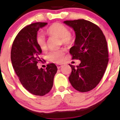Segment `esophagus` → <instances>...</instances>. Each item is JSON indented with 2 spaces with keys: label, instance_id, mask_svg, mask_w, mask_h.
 <instances>
[{
  "label": "esophagus",
  "instance_id": "34e87169",
  "mask_svg": "<svg viewBox=\"0 0 120 120\" xmlns=\"http://www.w3.org/2000/svg\"><path fill=\"white\" fill-rule=\"evenodd\" d=\"M57 67L58 69H60V68H61V67H62V65L60 64H57Z\"/></svg>",
  "mask_w": 120,
  "mask_h": 120
}]
</instances>
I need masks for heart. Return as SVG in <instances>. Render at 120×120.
<instances>
[{
  "instance_id": "heart-1",
  "label": "heart",
  "mask_w": 120,
  "mask_h": 120,
  "mask_svg": "<svg viewBox=\"0 0 120 120\" xmlns=\"http://www.w3.org/2000/svg\"><path fill=\"white\" fill-rule=\"evenodd\" d=\"M47 33L50 36L59 37L60 43L65 45L72 44L75 40V34L69 31L66 26L60 23H54L50 25L47 30ZM36 42L42 51L46 50V40L44 35L41 32H38L37 34ZM64 54L65 51L63 49L53 50L48 54L47 59L54 63H61L63 60Z\"/></svg>"
}]
</instances>
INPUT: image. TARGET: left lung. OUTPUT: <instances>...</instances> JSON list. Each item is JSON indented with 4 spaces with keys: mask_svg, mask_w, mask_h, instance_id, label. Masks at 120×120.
Wrapping results in <instances>:
<instances>
[{
    "mask_svg": "<svg viewBox=\"0 0 120 120\" xmlns=\"http://www.w3.org/2000/svg\"><path fill=\"white\" fill-rule=\"evenodd\" d=\"M75 31V45L70 49L72 60H80L79 66L69 64V80L76 90L86 92L95 88L103 77L108 63L107 42L102 30L83 19L65 21Z\"/></svg>",
    "mask_w": 120,
    "mask_h": 120,
    "instance_id": "left-lung-1",
    "label": "left lung"
}]
</instances>
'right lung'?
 <instances>
[{"label":"right lung","mask_w":120,"mask_h":120,"mask_svg":"<svg viewBox=\"0 0 120 120\" xmlns=\"http://www.w3.org/2000/svg\"><path fill=\"white\" fill-rule=\"evenodd\" d=\"M46 22H35L19 32L12 44L11 61L19 80L26 90L33 95L44 96L51 90L57 71L55 64L50 63L45 69H38L37 64L41 61L42 50L36 42V35Z\"/></svg>","instance_id":"right-lung-1"}]
</instances>
